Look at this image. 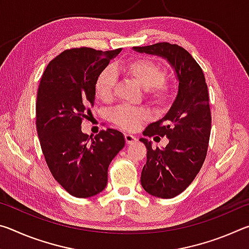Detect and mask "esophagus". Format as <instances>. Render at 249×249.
I'll use <instances>...</instances> for the list:
<instances>
[{"label": "esophagus", "instance_id": "esophagus-1", "mask_svg": "<svg viewBox=\"0 0 249 249\" xmlns=\"http://www.w3.org/2000/svg\"><path fill=\"white\" fill-rule=\"evenodd\" d=\"M124 137H125V142H126V144H127V145L133 144V142H135L137 141V140H136V137L133 136V135H130V134H125V135H124Z\"/></svg>", "mask_w": 249, "mask_h": 249}]
</instances>
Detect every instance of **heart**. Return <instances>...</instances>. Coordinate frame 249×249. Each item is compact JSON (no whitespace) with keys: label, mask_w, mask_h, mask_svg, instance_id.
Segmentation results:
<instances>
[{"label":"heart","mask_w":249,"mask_h":249,"mask_svg":"<svg viewBox=\"0 0 249 249\" xmlns=\"http://www.w3.org/2000/svg\"><path fill=\"white\" fill-rule=\"evenodd\" d=\"M117 70L134 79L145 90V98L156 107H167L176 95V89L169 80L165 79V69L148 59L137 58L124 62ZM116 77L109 68L103 69L94 82L96 98L109 102L114 96ZM109 119L117 127L125 130H135L142 122L149 119V113L142 107H128L121 105L113 109Z\"/></svg>","instance_id":"obj_1"}]
</instances>
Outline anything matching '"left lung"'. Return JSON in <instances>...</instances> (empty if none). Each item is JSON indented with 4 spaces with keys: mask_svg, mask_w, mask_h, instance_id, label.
<instances>
[{
    "mask_svg": "<svg viewBox=\"0 0 249 249\" xmlns=\"http://www.w3.org/2000/svg\"><path fill=\"white\" fill-rule=\"evenodd\" d=\"M136 52L166 58L179 80L178 95L165 117L147 126L142 135L166 136V148H153L141 138L147 149V161L141 182L149 195L170 199L184 191L199 174L208 153L211 134V109L204 73L187 50L177 44L157 43L134 47Z\"/></svg>",
    "mask_w": 249,
    "mask_h": 249,
    "instance_id": "left-lung-1",
    "label": "left lung"
}]
</instances>
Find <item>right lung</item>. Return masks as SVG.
<instances>
[{"instance_id": "1", "label": "right lung", "mask_w": 249, "mask_h": 249, "mask_svg": "<svg viewBox=\"0 0 249 249\" xmlns=\"http://www.w3.org/2000/svg\"><path fill=\"white\" fill-rule=\"evenodd\" d=\"M121 48L102 52L71 48L54 57L40 79L36 102V128L46 163L57 182L75 197L104 190L107 168L125 145L116 129L83 134L81 124L94 105V82Z\"/></svg>"}]
</instances>
